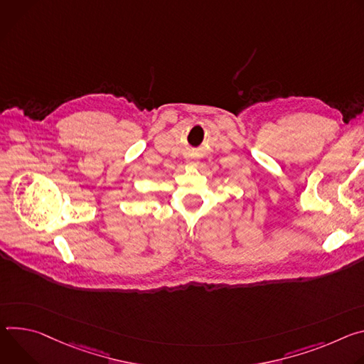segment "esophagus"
<instances>
[{
	"instance_id": "esophagus-1",
	"label": "esophagus",
	"mask_w": 364,
	"mask_h": 364,
	"mask_svg": "<svg viewBox=\"0 0 364 364\" xmlns=\"http://www.w3.org/2000/svg\"><path fill=\"white\" fill-rule=\"evenodd\" d=\"M188 161H189V164H195V160H193V156H192V154L188 156Z\"/></svg>"
}]
</instances>
